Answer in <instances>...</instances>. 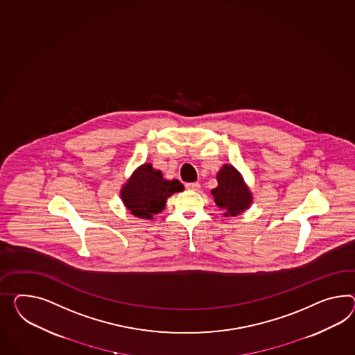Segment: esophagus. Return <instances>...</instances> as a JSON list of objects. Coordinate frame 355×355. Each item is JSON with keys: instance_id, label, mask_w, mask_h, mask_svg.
<instances>
[{"instance_id": "1", "label": "esophagus", "mask_w": 355, "mask_h": 355, "mask_svg": "<svg viewBox=\"0 0 355 355\" xmlns=\"http://www.w3.org/2000/svg\"><path fill=\"white\" fill-rule=\"evenodd\" d=\"M185 188H187L188 191H200V182H188V184H185Z\"/></svg>"}]
</instances>
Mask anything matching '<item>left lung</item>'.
Masks as SVG:
<instances>
[{
    "label": "left lung",
    "mask_w": 355,
    "mask_h": 355,
    "mask_svg": "<svg viewBox=\"0 0 355 355\" xmlns=\"http://www.w3.org/2000/svg\"><path fill=\"white\" fill-rule=\"evenodd\" d=\"M218 187L211 194L224 216H238L252 205L254 196L242 173L232 164H223L216 173Z\"/></svg>",
    "instance_id": "8db88e82"
}]
</instances>
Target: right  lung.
Masks as SVG:
<instances>
[{"instance_id":"1","label":"right lung","mask_w":355,"mask_h":355,"mask_svg":"<svg viewBox=\"0 0 355 355\" xmlns=\"http://www.w3.org/2000/svg\"><path fill=\"white\" fill-rule=\"evenodd\" d=\"M182 191L184 185L179 180H167L152 164H143L122 185L119 196L123 206L134 216L152 220L164 211L168 197Z\"/></svg>"}]
</instances>
